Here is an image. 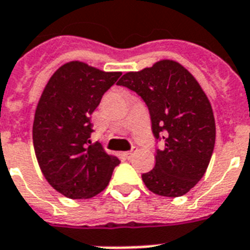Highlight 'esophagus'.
Listing matches in <instances>:
<instances>
[{
	"label": "esophagus",
	"instance_id": "obj_1",
	"mask_svg": "<svg viewBox=\"0 0 250 250\" xmlns=\"http://www.w3.org/2000/svg\"><path fill=\"white\" fill-rule=\"evenodd\" d=\"M135 152H137V147H133L130 150H127V152H124V156H125L126 158H131Z\"/></svg>",
	"mask_w": 250,
	"mask_h": 250
}]
</instances>
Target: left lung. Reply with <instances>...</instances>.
Returning <instances> with one entry per match:
<instances>
[{"label": "left lung", "instance_id": "8db88e82", "mask_svg": "<svg viewBox=\"0 0 250 250\" xmlns=\"http://www.w3.org/2000/svg\"><path fill=\"white\" fill-rule=\"evenodd\" d=\"M117 85L142 97L152 131L165 146L153 170L142 175L146 187L162 197H181L206 174L216 140L213 111L206 93L184 66L162 60L152 67L124 74Z\"/></svg>", "mask_w": 250, "mask_h": 250}]
</instances>
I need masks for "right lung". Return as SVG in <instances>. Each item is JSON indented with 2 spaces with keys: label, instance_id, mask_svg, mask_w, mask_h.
I'll list each match as a JSON object with an SVG mask.
<instances>
[{
  "label": "right lung",
  "instance_id": "add662e5",
  "mask_svg": "<svg viewBox=\"0 0 250 250\" xmlns=\"http://www.w3.org/2000/svg\"><path fill=\"white\" fill-rule=\"evenodd\" d=\"M120 75L71 61L56 70L43 89L33 123V146L46 180L65 197L97 195L120 164L102 144L90 140V115Z\"/></svg>",
  "mask_w": 250,
  "mask_h": 250
}]
</instances>
